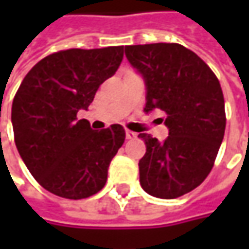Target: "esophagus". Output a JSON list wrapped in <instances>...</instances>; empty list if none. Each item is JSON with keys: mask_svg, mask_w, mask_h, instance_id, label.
<instances>
[{"mask_svg": "<svg viewBox=\"0 0 249 249\" xmlns=\"http://www.w3.org/2000/svg\"><path fill=\"white\" fill-rule=\"evenodd\" d=\"M136 137H137V133L131 130H126V139H136Z\"/></svg>", "mask_w": 249, "mask_h": 249, "instance_id": "esophagus-1", "label": "esophagus"}]
</instances>
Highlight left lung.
<instances>
[{"instance_id":"obj_1","label":"left lung","mask_w":249,"mask_h":249,"mask_svg":"<svg viewBox=\"0 0 249 249\" xmlns=\"http://www.w3.org/2000/svg\"><path fill=\"white\" fill-rule=\"evenodd\" d=\"M130 65L147 89L144 112H165V141L140 133L147 152L140 184L149 196L173 199L198 187L215 163L226 129L220 83L196 53L175 43L126 45Z\"/></svg>"}]
</instances>
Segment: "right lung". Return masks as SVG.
I'll list each match as a JSON object with an SVG mask.
<instances>
[{"instance_id": "right-lung-1", "label": "right lung", "mask_w": 249, "mask_h": 249, "mask_svg": "<svg viewBox=\"0 0 249 249\" xmlns=\"http://www.w3.org/2000/svg\"><path fill=\"white\" fill-rule=\"evenodd\" d=\"M123 59V47L72 48L51 53L32 68L12 102L15 144L33 177L68 199L97 194L126 133L120 124L92 130L77 119Z\"/></svg>"}]
</instances>
